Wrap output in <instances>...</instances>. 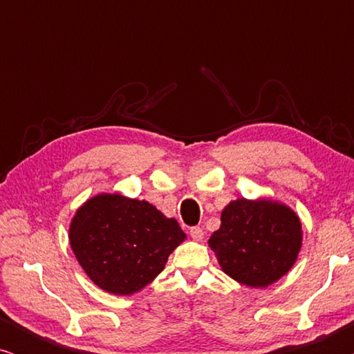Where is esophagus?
Segmentation results:
<instances>
[{
  "label": "esophagus",
  "instance_id": "esophagus-1",
  "mask_svg": "<svg viewBox=\"0 0 354 354\" xmlns=\"http://www.w3.org/2000/svg\"><path fill=\"white\" fill-rule=\"evenodd\" d=\"M190 236H192L193 240L201 241L203 236H205V232H203L201 227H192V229H190Z\"/></svg>",
  "mask_w": 354,
  "mask_h": 354
}]
</instances>
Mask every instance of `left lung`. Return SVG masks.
Returning a JSON list of instances; mask_svg holds the SVG:
<instances>
[{
	"label": "left lung",
	"instance_id": "8db88e82",
	"mask_svg": "<svg viewBox=\"0 0 354 354\" xmlns=\"http://www.w3.org/2000/svg\"><path fill=\"white\" fill-rule=\"evenodd\" d=\"M301 239V224L288 206L239 198L224 207L207 243L227 275L248 287H268L295 264Z\"/></svg>",
	"mask_w": 354,
	"mask_h": 354
}]
</instances>
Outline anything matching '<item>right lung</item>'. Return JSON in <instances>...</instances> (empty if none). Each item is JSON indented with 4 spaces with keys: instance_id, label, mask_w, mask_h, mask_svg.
<instances>
[{
    "instance_id": "right-lung-1",
    "label": "right lung",
    "mask_w": 354,
    "mask_h": 354,
    "mask_svg": "<svg viewBox=\"0 0 354 354\" xmlns=\"http://www.w3.org/2000/svg\"><path fill=\"white\" fill-rule=\"evenodd\" d=\"M183 239L176 219L119 193L86 201L69 229L79 264L100 288L114 295H132L151 282Z\"/></svg>"
}]
</instances>
